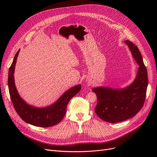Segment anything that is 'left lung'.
<instances>
[{
    "label": "left lung",
    "mask_w": 157,
    "mask_h": 157,
    "mask_svg": "<svg viewBox=\"0 0 157 157\" xmlns=\"http://www.w3.org/2000/svg\"><path fill=\"white\" fill-rule=\"evenodd\" d=\"M125 43L129 47L139 67L135 81L124 89L98 87L92 89L97 97L95 111L102 120L117 123L135 115L144 105L147 86V70L138 48L129 40Z\"/></svg>",
    "instance_id": "8db88e82"
}]
</instances>
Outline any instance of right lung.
<instances>
[{
    "mask_svg": "<svg viewBox=\"0 0 157 157\" xmlns=\"http://www.w3.org/2000/svg\"><path fill=\"white\" fill-rule=\"evenodd\" d=\"M20 49L16 53L8 74V86L10 98L15 111L24 121L32 125L48 127L60 123L66 113L69 101L81 88L78 85L65 92L55 104L44 108H36L25 102L15 87L14 71Z\"/></svg>",
    "mask_w": 157,
    "mask_h": 157,
    "instance_id": "obj_1",
    "label": "right lung"
}]
</instances>
